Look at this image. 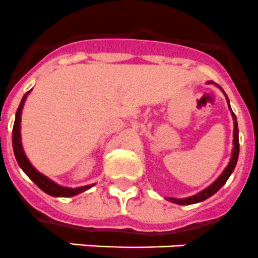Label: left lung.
Instances as JSON below:
<instances>
[{
  "label": "left lung",
  "mask_w": 258,
  "mask_h": 258,
  "mask_svg": "<svg viewBox=\"0 0 258 258\" xmlns=\"http://www.w3.org/2000/svg\"><path fill=\"white\" fill-rule=\"evenodd\" d=\"M207 84H215L214 82H207ZM219 88L223 91L220 86H218ZM224 93V91H223ZM225 95V93H224ZM225 99H227V103H228V108L231 110L232 113V118H233V148H232V155H231V159H229L228 165L227 167L224 169V171L221 172L219 178L215 180L214 183H211L210 186L206 187L204 190H202L201 192L195 194L192 197H188V198H182V199H178V198H166L167 201L171 202V203H175V204H180V206H188V204H195V203H201V202L206 201L208 198H211L214 194L218 192L220 190L221 187L224 186L225 182L228 180V178L231 176V174L233 172L236 167V163H237V159H239V150H240V145H239V127H237V120H236V116L235 113L232 112L231 109V105H229V99L225 95Z\"/></svg>",
  "instance_id": "8db88e82"
}]
</instances>
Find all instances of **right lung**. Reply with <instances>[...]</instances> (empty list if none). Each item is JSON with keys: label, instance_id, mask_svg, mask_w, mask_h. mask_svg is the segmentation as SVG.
<instances>
[{"label": "right lung", "instance_id": "add662e5", "mask_svg": "<svg viewBox=\"0 0 258 258\" xmlns=\"http://www.w3.org/2000/svg\"><path fill=\"white\" fill-rule=\"evenodd\" d=\"M30 93V91L27 93H25L21 100V104H19L18 109H17L16 113V120H14V126H13V150H14V155H16L17 162H18L19 167L23 170V172L29 176L30 179L33 180L40 190L44 191L46 194L51 195V197L55 198H70L75 197L78 194H82L84 191L89 190L91 187L95 186V184H87V186L82 187H66L60 186L55 183L54 180H51L48 176H46L44 174L38 171L31 162L29 161V158L25 154V150H23L22 146V140H21V116H22V109L23 105H25V101L27 99V95Z\"/></svg>", "mask_w": 258, "mask_h": 258}]
</instances>
